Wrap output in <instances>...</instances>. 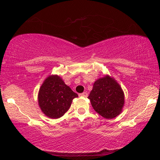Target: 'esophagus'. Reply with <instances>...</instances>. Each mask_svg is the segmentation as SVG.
Instances as JSON below:
<instances>
[{
  "label": "esophagus",
  "instance_id": "34e87169",
  "mask_svg": "<svg viewBox=\"0 0 160 160\" xmlns=\"http://www.w3.org/2000/svg\"><path fill=\"white\" fill-rule=\"evenodd\" d=\"M80 95L81 97H87L88 96V94H87V92H82V93H80Z\"/></svg>",
  "mask_w": 160,
  "mask_h": 160
}]
</instances>
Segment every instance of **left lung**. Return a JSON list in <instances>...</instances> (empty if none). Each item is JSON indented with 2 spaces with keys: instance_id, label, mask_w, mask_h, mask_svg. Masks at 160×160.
<instances>
[{
  "instance_id": "1",
  "label": "left lung",
  "mask_w": 160,
  "mask_h": 160,
  "mask_svg": "<svg viewBox=\"0 0 160 160\" xmlns=\"http://www.w3.org/2000/svg\"><path fill=\"white\" fill-rule=\"evenodd\" d=\"M88 98L93 109L106 119H113L120 114L125 102L122 88L108 75L94 82Z\"/></svg>"
}]
</instances>
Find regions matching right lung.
<instances>
[{
  "instance_id": "obj_1",
  "label": "right lung",
  "mask_w": 160,
  "mask_h": 160,
  "mask_svg": "<svg viewBox=\"0 0 160 160\" xmlns=\"http://www.w3.org/2000/svg\"><path fill=\"white\" fill-rule=\"evenodd\" d=\"M78 96L59 76L50 75L40 86L38 104L46 116L58 119L68 111L73 99Z\"/></svg>"
}]
</instances>
